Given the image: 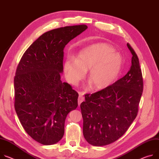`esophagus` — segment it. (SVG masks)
Segmentation results:
<instances>
[{"label": "esophagus", "mask_w": 159, "mask_h": 159, "mask_svg": "<svg viewBox=\"0 0 159 159\" xmlns=\"http://www.w3.org/2000/svg\"><path fill=\"white\" fill-rule=\"evenodd\" d=\"M84 101V94L82 93H79V99H78V103H79V106H80V103L82 102H83Z\"/></svg>", "instance_id": "1"}]
</instances>
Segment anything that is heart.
Instances as JSON below:
<instances>
[{
	"label": "heart",
	"mask_w": 159,
	"mask_h": 159,
	"mask_svg": "<svg viewBox=\"0 0 159 159\" xmlns=\"http://www.w3.org/2000/svg\"><path fill=\"white\" fill-rule=\"evenodd\" d=\"M121 56L114 52L113 47L98 44L81 51L75 60L68 59L64 70L68 80L76 85L83 78L85 71L88 72V80L96 89H105L116 79L122 68Z\"/></svg>",
	"instance_id": "b5f03b06"
}]
</instances>
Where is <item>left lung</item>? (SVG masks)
I'll return each instance as SVG.
<instances>
[{"instance_id": "1", "label": "left lung", "mask_w": 159, "mask_h": 159, "mask_svg": "<svg viewBox=\"0 0 159 159\" xmlns=\"http://www.w3.org/2000/svg\"><path fill=\"white\" fill-rule=\"evenodd\" d=\"M131 66L127 74L108 87L85 94L80 104L83 134L91 145L101 147L119 139L136 119L143 91L138 56L129 44Z\"/></svg>"}]
</instances>
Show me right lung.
I'll list each match as a JSON object with an SVG mask.
<instances>
[{
	"mask_svg": "<svg viewBox=\"0 0 159 159\" xmlns=\"http://www.w3.org/2000/svg\"><path fill=\"white\" fill-rule=\"evenodd\" d=\"M88 28L68 26L40 36L23 54L14 79V108L25 131L44 145L60 141L67 115L78 106L79 94L61 80L64 48Z\"/></svg>",
	"mask_w": 159,
	"mask_h": 159,
	"instance_id": "right-lung-1",
	"label": "right lung"
}]
</instances>
